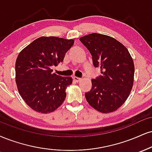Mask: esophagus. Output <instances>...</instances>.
Instances as JSON below:
<instances>
[{
    "label": "esophagus",
    "mask_w": 152,
    "mask_h": 152,
    "mask_svg": "<svg viewBox=\"0 0 152 152\" xmlns=\"http://www.w3.org/2000/svg\"><path fill=\"white\" fill-rule=\"evenodd\" d=\"M73 78H74V80L76 82H79V81H81V78L76 77V76H74V77H73Z\"/></svg>",
    "instance_id": "34e87169"
}]
</instances>
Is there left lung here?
Wrapping results in <instances>:
<instances>
[{"label":"left lung","instance_id":"left-lung-1","mask_svg":"<svg viewBox=\"0 0 152 152\" xmlns=\"http://www.w3.org/2000/svg\"><path fill=\"white\" fill-rule=\"evenodd\" d=\"M79 39L102 74L91 80L92 88L85 94L86 100L99 112H113L123 105L131 92L134 74L132 58L122 43L110 36L93 33Z\"/></svg>","mask_w":152,"mask_h":152}]
</instances>
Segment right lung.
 <instances>
[{"label":"right lung","instance_id":"obj_1","mask_svg":"<svg viewBox=\"0 0 152 152\" xmlns=\"http://www.w3.org/2000/svg\"><path fill=\"white\" fill-rule=\"evenodd\" d=\"M74 39L42 37L34 40L18 54L15 62V81L23 99L34 110L49 113L63 103L66 88L71 77H62L51 67L63 61Z\"/></svg>","mask_w":152,"mask_h":152}]
</instances>
